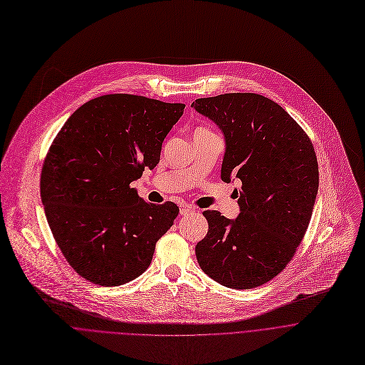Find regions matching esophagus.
<instances>
[{
    "instance_id": "1",
    "label": "esophagus",
    "mask_w": 365,
    "mask_h": 365,
    "mask_svg": "<svg viewBox=\"0 0 365 365\" xmlns=\"http://www.w3.org/2000/svg\"><path fill=\"white\" fill-rule=\"evenodd\" d=\"M192 212H195V208H192V207H190V205H182V207L180 208V214H181V215H188V214H192Z\"/></svg>"
}]
</instances>
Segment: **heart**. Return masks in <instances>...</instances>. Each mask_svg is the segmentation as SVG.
<instances>
[{"mask_svg":"<svg viewBox=\"0 0 365 365\" xmlns=\"http://www.w3.org/2000/svg\"><path fill=\"white\" fill-rule=\"evenodd\" d=\"M200 129H204V128H198V129H197V130H200Z\"/></svg>","mask_w":365,"mask_h":365,"instance_id":"obj_1","label":"heart"}]
</instances>
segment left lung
Returning <instances> with one entry per match:
<instances>
[{
  "label": "left lung",
  "instance_id": "1",
  "mask_svg": "<svg viewBox=\"0 0 365 365\" xmlns=\"http://www.w3.org/2000/svg\"><path fill=\"white\" fill-rule=\"evenodd\" d=\"M226 138L222 180L242 181L236 220L205 210L200 267L215 282L252 289L292 260L311 222L319 171L307 132L280 105L257 93H225L192 102Z\"/></svg>",
  "mask_w": 365,
  "mask_h": 365
}]
</instances>
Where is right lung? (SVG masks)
Listing matches in <instances>:
<instances>
[{
  "mask_svg": "<svg viewBox=\"0 0 365 365\" xmlns=\"http://www.w3.org/2000/svg\"><path fill=\"white\" fill-rule=\"evenodd\" d=\"M185 105L138 95L95 98L66 120L44 158L40 194L53 237L86 280L119 286L151 264L180 208L143 201L130 182L160 163Z\"/></svg>",
  "mask_w": 365,
  "mask_h": 365,
  "instance_id": "right-lung-1",
  "label": "right lung"
}]
</instances>
